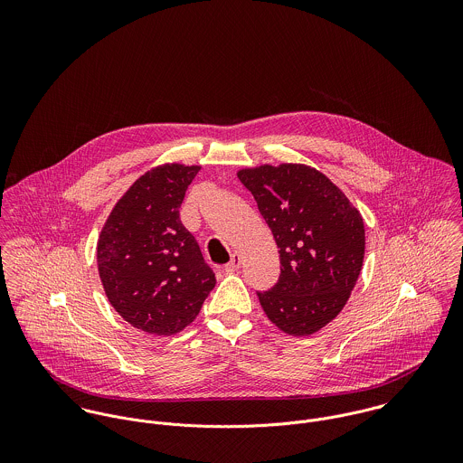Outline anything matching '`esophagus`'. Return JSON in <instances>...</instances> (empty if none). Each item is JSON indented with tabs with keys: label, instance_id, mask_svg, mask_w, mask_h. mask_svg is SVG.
Here are the masks:
<instances>
[{
	"label": "esophagus",
	"instance_id": "obj_1",
	"mask_svg": "<svg viewBox=\"0 0 463 463\" xmlns=\"http://www.w3.org/2000/svg\"><path fill=\"white\" fill-rule=\"evenodd\" d=\"M241 267V255L239 253H233V257H232V260L226 264V272H235L237 269Z\"/></svg>",
	"mask_w": 463,
	"mask_h": 463
}]
</instances>
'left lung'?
<instances>
[{
    "mask_svg": "<svg viewBox=\"0 0 463 463\" xmlns=\"http://www.w3.org/2000/svg\"><path fill=\"white\" fill-rule=\"evenodd\" d=\"M237 176L279 250V279L259 292L267 319L292 336L325 328L345 307L362 270V213L312 165L262 164L239 169Z\"/></svg>",
    "mask_w": 463,
    "mask_h": 463,
    "instance_id": "left-lung-1",
    "label": "left lung"
}]
</instances>
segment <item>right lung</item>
<instances>
[{
  "instance_id": "add662e5",
  "label": "right lung",
  "mask_w": 463,
  "mask_h": 463,
  "mask_svg": "<svg viewBox=\"0 0 463 463\" xmlns=\"http://www.w3.org/2000/svg\"><path fill=\"white\" fill-rule=\"evenodd\" d=\"M201 165L167 162L118 199L96 244L109 303L133 328L169 336L189 326L215 287L180 206Z\"/></svg>"
}]
</instances>
